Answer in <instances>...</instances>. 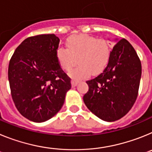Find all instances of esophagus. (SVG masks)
I'll use <instances>...</instances> for the list:
<instances>
[{
  "instance_id": "obj_1",
  "label": "esophagus",
  "mask_w": 152,
  "mask_h": 152,
  "mask_svg": "<svg viewBox=\"0 0 152 152\" xmlns=\"http://www.w3.org/2000/svg\"><path fill=\"white\" fill-rule=\"evenodd\" d=\"M79 80H76V79H72V87H75V86H77V84H78Z\"/></svg>"
}]
</instances>
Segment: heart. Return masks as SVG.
Here are the masks:
<instances>
[{"label":"heart","mask_w":152,"mask_h":152,"mask_svg":"<svg viewBox=\"0 0 152 152\" xmlns=\"http://www.w3.org/2000/svg\"><path fill=\"white\" fill-rule=\"evenodd\" d=\"M68 49L60 47L57 49L56 57L64 71H70L77 64V68L70 75L76 78L87 77L91 72L98 75L107 65L110 58L111 47L106 39H97L87 34L75 35L67 39Z\"/></svg>","instance_id":"heart-1"}]
</instances>
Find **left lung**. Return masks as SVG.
<instances>
[{"label": "left lung", "mask_w": 152, "mask_h": 152, "mask_svg": "<svg viewBox=\"0 0 152 152\" xmlns=\"http://www.w3.org/2000/svg\"><path fill=\"white\" fill-rule=\"evenodd\" d=\"M142 64L132 45L125 39L113 48L110 58L100 75L87 80L85 105L104 121L113 122L128 113L139 94Z\"/></svg>", "instance_id": "8db88e82"}]
</instances>
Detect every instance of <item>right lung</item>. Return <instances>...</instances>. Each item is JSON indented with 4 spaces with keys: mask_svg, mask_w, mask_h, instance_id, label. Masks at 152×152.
<instances>
[{
    "mask_svg": "<svg viewBox=\"0 0 152 152\" xmlns=\"http://www.w3.org/2000/svg\"><path fill=\"white\" fill-rule=\"evenodd\" d=\"M59 41L55 34L28 37L10 60L12 99L20 113L31 121L42 123L54 116L72 88L56 57Z\"/></svg>",
    "mask_w": 152,
    "mask_h": 152,
    "instance_id": "1",
    "label": "right lung"
}]
</instances>
